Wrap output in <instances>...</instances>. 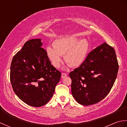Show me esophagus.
Wrapping results in <instances>:
<instances>
[{
	"mask_svg": "<svg viewBox=\"0 0 127 127\" xmlns=\"http://www.w3.org/2000/svg\"><path fill=\"white\" fill-rule=\"evenodd\" d=\"M68 74L66 73H62V78H65L66 76H67Z\"/></svg>",
	"mask_w": 127,
	"mask_h": 127,
	"instance_id": "obj_1",
	"label": "esophagus"
}]
</instances>
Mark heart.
<instances>
[{"instance_id": "1", "label": "heart", "mask_w": 127, "mask_h": 127, "mask_svg": "<svg viewBox=\"0 0 127 127\" xmlns=\"http://www.w3.org/2000/svg\"><path fill=\"white\" fill-rule=\"evenodd\" d=\"M80 39L76 35L61 37L53 41V47L48 46L46 54L54 66L59 68L62 62L61 56L63 55L64 60L71 66L81 65L87 58L90 46L87 40Z\"/></svg>"}]
</instances>
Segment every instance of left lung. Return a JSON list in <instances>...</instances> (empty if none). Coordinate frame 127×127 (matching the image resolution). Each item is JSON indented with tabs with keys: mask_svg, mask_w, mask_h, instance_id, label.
<instances>
[{
	"mask_svg": "<svg viewBox=\"0 0 127 127\" xmlns=\"http://www.w3.org/2000/svg\"><path fill=\"white\" fill-rule=\"evenodd\" d=\"M118 70L115 51L104 42L92 51L79 68L70 72L72 96L85 106L99 102L111 90Z\"/></svg>",
	"mask_w": 127,
	"mask_h": 127,
	"instance_id": "1",
	"label": "left lung"
}]
</instances>
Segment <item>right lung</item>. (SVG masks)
<instances>
[{"label": "right lung", "mask_w": 127, "mask_h": 127, "mask_svg": "<svg viewBox=\"0 0 127 127\" xmlns=\"http://www.w3.org/2000/svg\"><path fill=\"white\" fill-rule=\"evenodd\" d=\"M42 46L40 39L27 41L13 57L10 68L14 92L21 100L34 107L49 101L61 77Z\"/></svg>", "instance_id": "right-lung-1"}]
</instances>
